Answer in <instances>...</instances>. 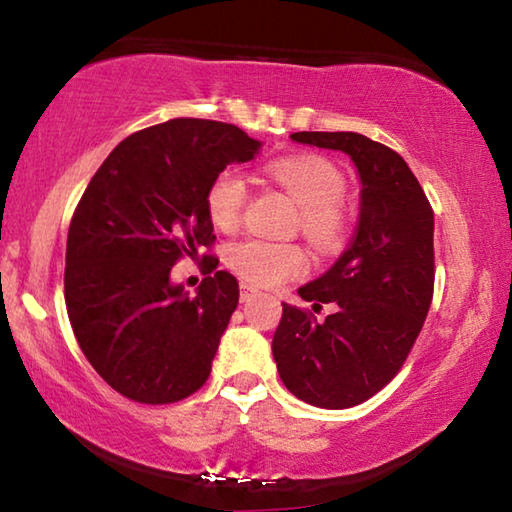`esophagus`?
Here are the masks:
<instances>
[{
	"mask_svg": "<svg viewBox=\"0 0 512 512\" xmlns=\"http://www.w3.org/2000/svg\"><path fill=\"white\" fill-rule=\"evenodd\" d=\"M257 289L255 287H250V284H241V293H239V298H241V302H248L250 298H255L257 296Z\"/></svg>",
	"mask_w": 512,
	"mask_h": 512,
	"instance_id": "obj_1",
	"label": "esophagus"
}]
</instances>
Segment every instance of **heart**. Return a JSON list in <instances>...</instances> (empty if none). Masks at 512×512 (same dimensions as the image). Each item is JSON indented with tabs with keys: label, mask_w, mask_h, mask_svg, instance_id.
Returning a JSON list of instances; mask_svg holds the SVG:
<instances>
[{
	"label": "heart",
	"mask_w": 512,
	"mask_h": 512,
	"mask_svg": "<svg viewBox=\"0 0 512 512\" xmlns=\"http://www.w3.org/2000/svg\"><path fill=\"white\" fill-rule=\"evenodd\" d=\"M271 176L291 194L300 210V228L320 250L341 244L345 232L341 171L316 155H291L275 160ZM248 198V185L237 169H223L207 187V212L221 230H232L241 219ZM228 266L241 280L255 287H277L305 273V250L296 244L268 241L259 237L241 239L228 248Z\"/></svg>",
	"instance_id": "heart-1"
}]
</instances>
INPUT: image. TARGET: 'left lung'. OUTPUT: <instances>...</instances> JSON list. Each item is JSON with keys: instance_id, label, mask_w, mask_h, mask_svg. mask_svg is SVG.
<instances>
[{"instance_id": "obj_1", "label": "left lung", "mask_w": 512, "mask_h": 512, "mask_svg": "<svg viewBox=\"0 0 512 512\" xmlns=\"http://www.w3.org/2000/svg\"><path fill=\"white\" fill-rule=\"evenodd\" d=\"M343 151L361 180L359 225L327 273L300 287L323 323L282 302L273 359L284 386L311 406L350 409L379 393L409 357L433 298V210L400 153L359 133H293Z\"/></svg>"}]
</instances>
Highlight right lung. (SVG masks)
<instances>
[{"instance_id":"add662e5","label":"right lung","mask_w":512,"mask_h":512,"mask_svg":"<svg viewBox=\"0 0 512 512\" xmlns=\"http://www.w3.org/2000/svg\"><path fill=\"white\" fill-rule=\"evenodd\" d=\"M259 146L223 121L169 119L128 135L85 189L67 235V314L85 359L128 400L180 402L210 377L239 284L203 257L214 275L189 296L171 268L214 244L207 187Z\"/></svg>"}]
</instances>
